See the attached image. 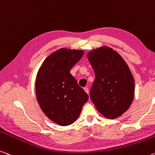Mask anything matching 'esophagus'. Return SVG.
I'll list each match as a JSON object with an SVG mask.
<instances>
[{
    "mask_svg": "<svg viewBox=\"0 0 155 155\" xmlns=\"http://www.w3.org/2000/svg\"><path fill=\"white\" fill-rule=\"evenodd\" d=\"M83 89H84L85 92H86L87 94H89V89H88V87H85L84 88H83Z\"/></svg>",
    "mask_w": 155,
    "mask_h": 155,
    "instance_id": "obj_1",
    "label": "esophagus"
}]
</instances>
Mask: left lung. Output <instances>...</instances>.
<instances>
[{"label": "left lung", "mask_w": 155, "mask_h": 155, "mask_svg": "<svg viewBox=\"0 0 155 155\" xmlns=\"http://www.w3.org/2000/svg\"><path fill=\"white\" fill-rule=\"evenodd\" d=\"M87 58L95 73L90 94L96 108L109 119L121 116L134 98V81L128 66L106 46L90 51Z\"/></svg>", "instance_id": "8db88e82"}]
</instances>
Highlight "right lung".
I'll return each mask as SVG.
<instances>
[{
    "mask_svg": "<svg viewBox=\"0 0 155 155\" xmlns=\"http://www.w3.org/2000/svg\"><path fill=\"white\" fill-rule=\"evenodd\" d=\"M82 50L61 48L44 61L36 79V93L41 110L60 126L73 124L88 95L78 85L70 70L83 55Z\"/></svg>",
    "mask_w": 155,
    "mask_h": 155,
    "instance_id": "obj_1",
    "label": "right lung"
}]
</instances>
